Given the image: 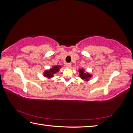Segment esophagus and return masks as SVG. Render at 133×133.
I'll return each instance as SVG.
<instances>
[{"label":"esophagus","instance_id":"esophagus-1","mask_svg":"<svg viewBox=\"0 0 133 133\" xmlns=\"http://www.w3.org/2000/svg\"><path fill=\"white\" fill-rule=\"evenodd\" d=\"M66 67H67V68H69V67H71V64L69 63H66Z\"/></svg>","mask_w":133,"mask_h":133}]
</instances>
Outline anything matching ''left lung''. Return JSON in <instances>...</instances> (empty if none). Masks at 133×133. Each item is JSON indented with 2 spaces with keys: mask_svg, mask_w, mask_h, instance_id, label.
Returning a JSON list of instances; mask_svg holds the SVG:
<instances>
[{
  "mask_svg": "<svg viewBox=\"0 0 133 133\" xmlns=\"http://www.w3.org/2000/svg\"><path fill=\"white\" fill-rule=\"evenodd\" d=\"M79 73H80V77L83 80H89L88 78L91 77V75H89L88 73H84V70L83 69H79Z\"/></svg>",
  "mask_w": 133,
  "mask_h": 133,
  "instance_id": "8db88e82",
  "label": "left lung"
}]
</instances>
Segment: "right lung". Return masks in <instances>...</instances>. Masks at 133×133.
Wrapping results in <instances>:
<instances>
[{"label": "right lung", "mask_w": 133, "mask_h": 133, "mask_svg": "<svg viewBox=\"0 0 133 133\" xmlns=\"http://www.w3.org/2000/svg\"><path fill=\"white\" fill-rule=\"evenodd\" d=\"M58 70H59V67L58 66H56L53 67L52 69H51L50 70L45 71L44 73V76L48 78L52 77L54 74L57 73Z\"/></svg>", "instance_id": "obj_1"}]
</instances>
